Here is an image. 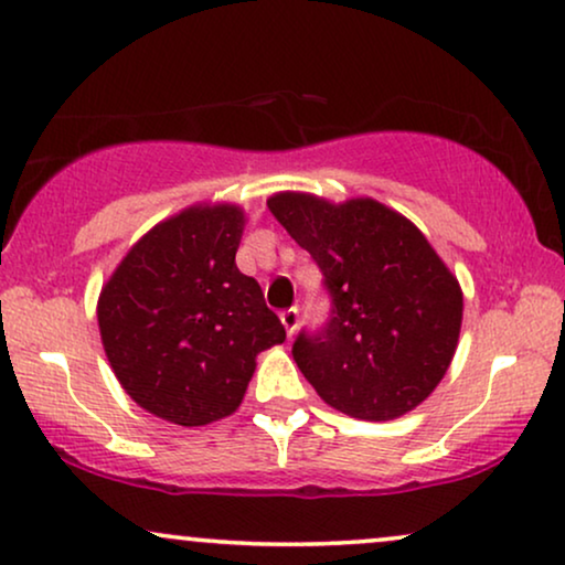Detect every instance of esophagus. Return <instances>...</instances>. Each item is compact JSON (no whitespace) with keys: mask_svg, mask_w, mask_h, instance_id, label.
Instances as JSON below:
<instances>
[{"mask_svg":"<svg viewBox=\"0 0 565 565\" xmlns=\"http://www.w3.org/2000/svg\"><path fill=\"white\" fill-rule=\"evenodd\" d=\"M278 318H281V326L287 328V335L289 338L295 335V330L299 326V310H297V307H291V310H284L281 315H278Z\"/></svg>","mask_w":565,"mask_h":565,"instance_id":"obj_1","label":"esophagus"}]
</instances>
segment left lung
I'll return each instance as SVG.
<instances>
[{
	"instance_id": "obj_1",
	"label": "left lung",
	"mask_w": 565,
	"mask_h": 565,
	"mask_svg": "<svg viewBox=\"0 0 565 565\" xmlns=\"http://www.w3.org/2000/svg\"><path fill=\"white\" fill-rule=\"evenodd\" d=\"M270 214L312 255L333 299L318 335L295 341V361L330 408L393 420L445 377L462 328V289L416 224L374 199L341 204L281 191Z\"/></svg>"
}]
</instances>
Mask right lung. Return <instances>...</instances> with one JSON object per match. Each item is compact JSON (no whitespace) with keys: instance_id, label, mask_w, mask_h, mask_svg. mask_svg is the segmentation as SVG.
<instances>
[{"instance_id":"obj_1","label":"right lung","mask_w":565,"mask_h":565,"mask_svg":"<svg viewBox=\"0 0 565 565\" xmlns=\"http://www.w3.org/2000/svg\"><path fill=\"white\" fill-rule=\"evenodd\" d=\"M237 204H193L154 224L97 297V328L120 387L178 426H206L243 403L255 359L287 330L235 253Z\"/></svg>"}]
</instances>
